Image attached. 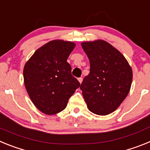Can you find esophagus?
I'll return each mask as SVG.
<instances>
[{
    "label": "esophagus",
    "mask_w": 150,
    "mask_h": 150,
    "mask_svg": "<svg viewBox=\"0 0 150 150\" xmlns=\"http://www.w3.org/2000/svg\"><path fill=\"white\" fill-rule=\"evenodd\" d=\"M78 81H79V83H80V84H81L82 82H83V78H82V77L78 78Z\"/></svg>",
    "instance_id": "esophagus-1"
}]
</instances>
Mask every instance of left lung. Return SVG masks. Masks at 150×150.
<instances>
[{
	"mask_svg": "<svg viewBox=\"0 0 150 150\" xmlns=\"http://www.w3.org/2000/svg\"><path fill=\"white\" fill-rule=\"evenodd\" d=\"M90 73L80 86L88 110L100 116L116 110L129 93L132 69L124 55L102 40L81 43Z\"/></svg>",
	"mask_w": 150,
	"mask_h": 150,
	"instance_id": "1",
	"label": "left lung"
}]
</instances>
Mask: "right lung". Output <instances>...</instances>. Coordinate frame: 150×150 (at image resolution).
I'll list each match as a JSON object with an SVG mask.
<instances>
[{
    "mask_svg": "<svg viewBox=\"0 0 150 150\" xmlns=\"http://www.w3.org/2000/svg\"><path fill=\"white\" fill-rule=\"evenodd\" d=\"M75 46L70 41H50L25 64L24 83L28 94L45 114H56L65 109L69 98L80 86L67 62Z\"/></svg>",
    "mask_w": 150,
    "mask_h": 150,
    "instance_id": "1",
    "label": "right lung"
}]
</instances>
